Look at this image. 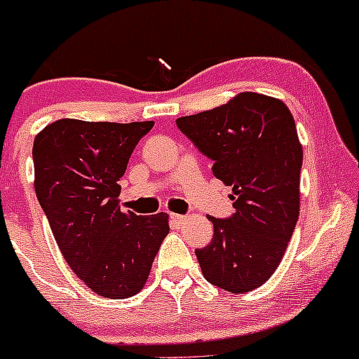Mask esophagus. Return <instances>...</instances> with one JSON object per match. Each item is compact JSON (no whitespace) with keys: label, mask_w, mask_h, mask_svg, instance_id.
Instances as JSON below:
<instances>
[{"label":"esophagus","mask_w":359,"mask_h":359,"mask_svg":"<svg viewBox=\"0 0 359 359\" xmlns=\"http://www.w3.org/2000/svg\"><path fill=\"white\" fill-rule=\"evenodd\" d=\"M172 219H173V222L184 224L187 220V217L186 215H179V213H172Z\"/></svg>","instance_id":"1"}]
</instances>
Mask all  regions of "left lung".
<instances>
[{"label":"left lung","instance_id":"8db88e82","mask_svg":"<svg viewBox=\"0 0 359 359\" xmlns=\"http://www.w3.org/2000/svg\"><path fill=\"white\" fill-rule=\"evenodd\" d=\"M177 126L213 161L212 173L233 186L234 213L208 217L213 240L198 248L203 276L231 293L266 283L280 266L300 212L302 146L283 100L241 92Z\"/></svg>","mask_w":359,"mask_h":359}]
</instances>
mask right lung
Listing matches in <instances>:
<instances>
[{"label":"right lung","mask_w":359,"mask_h":359,"mask_svg":"<svg viewBox=\"0 0 359 359\" xmlns=\"http://www.w3.org/2000/svg\"><path fill=\"white\" fill-rule=\"evenodd\" d=\"M154 121L57 119L32 146L34 191L53 238L76 276L106 299L142 290L168 213L142 217L119 208V179Z\"/></svg>","instance_id":"right-lung-1"}]
</instances>
